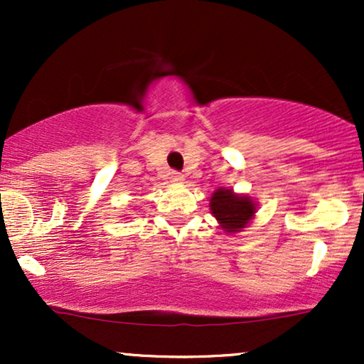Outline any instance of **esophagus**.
<instances>
[{"label": "esophagus", "instance_id": "esophagus-1", "mask_svg": "<svg viewBox=\"0 0 364 364\" xmlns=\"http://www.w3.org/2000/svg\"><path fill=\"white\" fill-rule=\"evenodd\" d=\"M171 179H173L174 183L183 181V174L181 173H176V171H173V173H171Z\"/></svg>", "mask_w": 364, "mask_h": 364}]
</instances>
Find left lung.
<instances>
[{"instance_id": "obj_1", "label": "left lung", "mask_w": 364, "mask_h": 364, "mask_svg": "<svg viewBox=\"0 0 364 364\" xmlns=\"http://www.w3.org/2000/svg\"><path fill=\"white\" fill-rule=\"evenodd\" d=\"M212 214L224 231L236 232L250 223L255 214V203L250 196L235 195L231 190L219 188L210 198Z\"/></svg>"}]
</instances>
